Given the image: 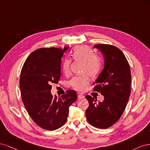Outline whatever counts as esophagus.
Segmentation results:
<instances>
[{"instance_id": "1", "label": "esophagus", "mask_w": 150, "mask_h": 150, "mask_svg": "<svg viewBox=\"0 0 150 150\" xmlns=\"http://www.w3.org/2000/svg\"><path fill=\"white\" fill-rule=\"evenodd\" d=\"M78 98H80V99L84 98H85V96H84L83 94H82V93H78Z\"/></svg>"}]
</instances>
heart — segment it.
Listing matches in <instances>:
<instances>
[{
  "mask_svg": "<svg viewBox=\"0 0 150 150\" xmlns=\"http://www.w3.org/2000/svg\"><path fill=\"white\" fill-rule=\"evenodd\" d=\"M71 57L75 61L82 62L81 72L83 74L74 76L70 84L74 89L82 91L89 83V76L93 77L99 72L101 67L100 59L86 46L76 47L72 52ZM71 65V60L69 58H67L63 62L62 70L65 75L70 73Z\"/></svg>",
  "mask_w": 150,
  "mask_h": 150,
  "instance_id": "b5f03b06",
  "label": "heart"
}]
</instances>
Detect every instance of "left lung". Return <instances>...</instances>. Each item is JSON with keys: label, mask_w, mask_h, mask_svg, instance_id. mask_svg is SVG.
<instances>
[{"label": "left lung", "mask_w": 150, "mask_h": 150, "mask_svg": "<svg viewBox=\"0 0 150 150\" xmlns=\"http://www.w3.org/2000/svg\"><path fill=\"white\" fill-rule=\"evenodd\" d=\"M104 59V67L95 80L94 91L104 96L102 102L90 95L85 97L89 102L86 117L93 127L105 129L120 119L127 107L131 92V71L128 62L118 48L108 44H97Z\"/></svg>", "instance_id": "8db88e82"}]
</instances>
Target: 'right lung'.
I'll return each instance as SVG.
<instances>
[{
  "instance_id": "add662e5",
  "label": "right lung",
  "mask_w": 150,
  "mask_h": 150,
  "mask_svg": "<svg viewBox=\"0 0 150 150\" xmlns=\"http://www.w3.org/2000/svg\"><path fill=\"white\" fill-rule=\"evenodd\" d=\"M69 49L36 50L28 56L21 70L20 88L23 103L33 122L47 130L57 129L65 123L69 107L77 99L74 90H67L59 98L51 93L52 83L59 81L62 58Z\"/></svg>"
}]
</instances>
